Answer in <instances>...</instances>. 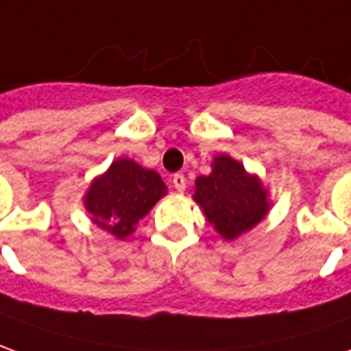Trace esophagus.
<instances>
[{"mask_svg":"<svg viewBox=\"0 0 351 351\" xmlns=\"http://www.w3.org/2000/svg\"><path fill=\"white\" fill-rule=\"evenodd\" d=\"M173 186H175L178 192H184L186 176L182 175V173H176V175H173Z\"/></svg>","mask_w":351,"mask_h":351,"instance_id":"34e87169","label":"esophagus"}]
</instances>
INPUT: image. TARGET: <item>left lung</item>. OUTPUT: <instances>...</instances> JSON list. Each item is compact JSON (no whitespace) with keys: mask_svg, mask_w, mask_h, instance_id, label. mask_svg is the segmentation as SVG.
Returning a JSON list of instances; mask_svg holds the SVG:
<instances>
[{"mask_svg":"<svg viewBox=\"0 0 351 351\" xmlns=\"http://www.w3.org/2000/svg\"><path fill=\"white\" fill-rule=\"evenodd\" d=\"M194 199L226 240L256 226L269 209L261 182L228 156L215 157L211 175L197 176Z\"/></svg>","mask_w":351,"mask_h":351,"instance_id":"8db88e82","label":"left lung"}]
</instances>
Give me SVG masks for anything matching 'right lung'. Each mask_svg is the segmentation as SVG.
Here are the masks:
<instances>
[{
	"mask_svg": "<svg viewBox=\"0 0 351 351\" xmlns=\"http://www.w3.org/2000/svg\"><path fill=\"white\" fill-rule=\"evenodd\" d=\"M165 194L167 186L156 171L142 169L130 159H119L90 186L86 209L95 225L125 238Z\"/></svg>",
	"mask_w": 351,
	"mask_h": 351,
	"instance_id": "obj_1",
	"label": "right lung"
}]
</instances>
